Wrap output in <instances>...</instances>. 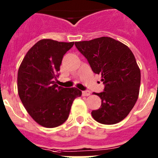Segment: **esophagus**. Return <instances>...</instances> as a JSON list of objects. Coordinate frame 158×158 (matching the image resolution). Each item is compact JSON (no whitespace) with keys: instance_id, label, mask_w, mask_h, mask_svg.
Segmentation results:
<instances>
[{"instance_id":"1","label":"esophagus","mask_w":158,"mask_h":158,"mask_svg":"<svg viewBox=\"0 0 158 158\" xmlns=\"http://www.w3.org/2000/svg\"><path fill=\"white\" fill-rule=\"evenodd\" d=\"M82 95L85 96H89L90 95V91H89V90H85V91H83L82 92Z\"/></svg>"}]
</instances>
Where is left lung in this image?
Segmentation results:
<instances>
[{
  "label": "left lung",
  "mask_w": 158,
  "mask_h": 158,
  "mask_svg": "<svg viewBox=\"0 0 158 158\" xmlns=\"http://www.w3.org/2000/svg\"><path fill=\"white\" fill-rule=\"evenodd\" d=\"M77 50L85 57L92 70L101 74L104 92L99 109L92 111L95 120L115 124L126 118L136 103L141 73L132 51L121 42L110 37L76 42Z\"/></svg>",
  "instance_id": "obj_1"
}]
</instances>
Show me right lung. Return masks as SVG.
Listing matches in <instances>:
<instances>
[{"mask_svg":"<svg viewBox=\"0 0 158 158\" xmlns=\"http://www.w3.org/2000/svg\"><path fill=\"white\" fill-rule=\"evenodd\" d=\"M74 42L63 43L42 40L27 51L19 65L18 93L29 115L36 123L48 128L66 121L75 98L81 96L77 88L55 84L64 54Z\"/></svg>","mask_w":158,"mask_h":158,"instance_id":"1","label":"right lung"}]
</instances>
